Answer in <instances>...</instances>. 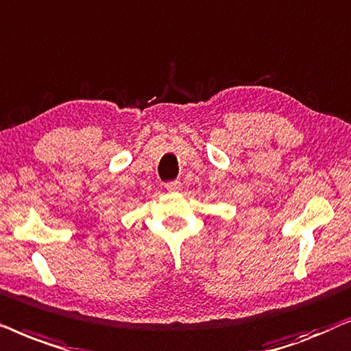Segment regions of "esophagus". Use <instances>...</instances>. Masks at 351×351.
I'll return each instance as SVG.
<instances>
[{
  "label": "esophagus",
  "instance_id": "obj_1",
  "mask_svg": "<svg viewBox=\"0 0 351 351\" xmlns=\"http://www.w3.org/2000/svg\"><path fill=\"white\" fill-rule=\"evenodd\" d=\"M165 188L168 193H180L181 191V183L180 181H171V183H167Z\"/></svg>",
  "mask_w": 351,
  "mask_h": 351
}]
</instances>
